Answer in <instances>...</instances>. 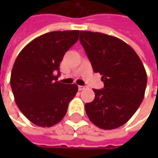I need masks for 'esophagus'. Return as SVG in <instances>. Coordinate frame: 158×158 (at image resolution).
Here are the masks:
<instances>
[{"label": "esophagus", "instance_id": "1", "mask_svg": "<svg viewBox=\"0 0 158 158\" xmlns=\"http://www.w3.org/2000/svg\"><path fill=\"white\" fill-rule=\"evenodd\" d=\"M78 88H79V90H83V89H85V86L79 85V86H78Z\"/></svg>", "mask_w": 158, "mask_h": 158}]
</instances>
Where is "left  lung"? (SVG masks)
<instances>
[{"label": "left lung", "mask_w": 158, "mask_h": 158, "mask_svg": "<svg viewBox=\"0 0 158 158\" xmlns=\"http://www.w3.org/2000/svg\"><path fill=\"white\" fill-rule=\"evenodd\" d=\"M79 40L104 88L94 89L95 99L85 104L91 122L102 129H117L131 118L142 102L147 75L134 49L114 36L80 31Z\"/></svg>", "instance_id": "8db88e82"}]
</instances>
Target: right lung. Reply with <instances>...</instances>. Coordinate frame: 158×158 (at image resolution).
Wrapping results in <instances>:
<instances>
[{"label": "right lung", "mask_w": 158, "mask_h": 158, "mask_svg": "<svg viewBox=\"0 0 158 158\" xmlns=\"http://www.w3.org/2000/svg\"><path fill=\"white\" fill-rule=\"evenodd\" d=\"M79 34V30L44 34L29 42L16 58L10 79L12 93L19 110L35 125L45 128L60 122L78 91L77 85H65L57 79L60 62Z\"/></svg>", "instance_id": "right-lung-1"}]
</instances>
